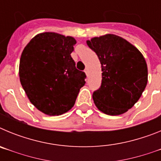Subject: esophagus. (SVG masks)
<instances>
[{
	"label": "esophagus",
	"instance_id": "34e87169",
	"mask_svg": "<svg viewBox=\"0 0 161 161\" xmlns=\"http://www.w3.org/2000/svg\"><path fill=\"white\" fill-rule=\"evenodd\" d=\"M85 74H86V76H88V69H85Z\"/></svg>",
	"mask_w": 161,
	"mask_h": 161
}]
</instances>
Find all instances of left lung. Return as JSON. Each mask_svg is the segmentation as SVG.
Wrapping results in <instances>:
<instances>
[{"label":"left lung","mask_w":161,"mask_h":161,"mask_svg":"<svg viewBox=\"0 0 161 161\" xmlns=\"http://www.w3.org/2000/svg\"><path fill=\"white\" fill-rule=\"evenodd\" d=\"M102 64V85L93 94L95 106L108 115L126 113L139 101L147 83V66L133 44L108 34L86 41Z\"/></svg>","instance_id":"8db88e82"}]
</instances>
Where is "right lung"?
<instances>
[{"label":"right lung","mask_w":161,"mask_h":161,"mask_svg":"<svg viewBox=\"0 0 161 161\" xmlns=\"http://www.w3.org/2000/svg\"><path fill=\"white\" fill-rule=\"evenodd\" d=\"M73 37L55 32L38 34L20 58L19 78L30 102L41 112L58 116L73 107L85 73L71 57Z\"/></svg>","instance_id":"obj_1"}]
</instances>
